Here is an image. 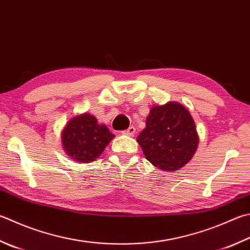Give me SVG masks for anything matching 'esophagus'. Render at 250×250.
Listing matches in <instances>:
<instances>
[{
    "mask_svg": "<svg viewBox=\"0 0 250 250\" xmlns=\"http://www.w3.org/2000/svg\"><path fill=\"white\" fill-rule=\"evenodd\" d=\"M135 133H136V128H135L134 126H129L126 130H123V134L124 135H128V136H134Z\"/></svg>",
    "mask_w": 250,
    "mask_h": 250,
    "instance_id": "34e87169",
    "label": "esophagus"
}]
</instances>
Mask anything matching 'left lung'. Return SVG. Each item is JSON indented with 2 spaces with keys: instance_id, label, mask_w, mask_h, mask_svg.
I'll return each mask as SVG.
<instances>
[{
  "instance_id": "8db88e82",
  "label": "left lung",
  "mask_w": 250,
  "mask_h": 250,
  "mask_svg": "<svg viewBox=\"0 0 250 250\" xmlns=\"http://www.w3.org/2000/svg\"><path fill=\"white\" fill-rule=\"evenodd\" d=\"M137 143L150 163L162 171L174 172L194 157L199 138L186 107L181 103L167 102L150 110Z\"/></svg>"
}]
</instances>
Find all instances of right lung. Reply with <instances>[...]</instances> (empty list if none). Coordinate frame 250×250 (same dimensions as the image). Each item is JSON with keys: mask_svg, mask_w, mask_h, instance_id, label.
Returning <instances> with one entry per match:
<instances>
[{"mask_svg": "<svg viewBox=\"0 0 250 250\" xmlns=\"http://www.w3.org/2000/svg\"><path fill=\"white\" fill-rule=\"evenodd\" d=\"M105 125L89 113L72 117L62 131V145L68 157L81 163L95 161L114 138Z\"/></svg>", "mask_w": 250, "mask_h": 250, "instance_id": "right-lung-1", "label": "right lung"}]
</instances>
